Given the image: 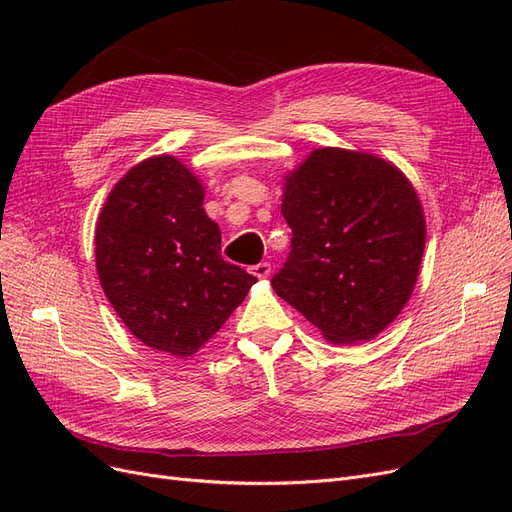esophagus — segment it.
Returning a JSON list of instances; mask_svg holds the SVG:
<instances>
[{
  "label": "esophagus",
  "mask_w": 512,
  "mask_h": 512,
  "mask_svg": "<svg viewBox=\"0 0 512 512\" xmlns=\"http://www.w3.org/2000/svg\"><path fill=\"white\" fill-rule=\"evenodd\" d=\"M252 273L256 277H260V280H265V277L271 273V265H269V262H258V265L252 267Z\"/></svg>",
  "instance_id": "obj_1"
}]
</instances>
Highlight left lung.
Returning a JSON list of instances; mask_svg holds the SVG:
<instances>
[{
  "label": "left lung",
  "instance_id": "obj_1",
  "mask_svg": "<svg viewBox=\"0 0 512 512\" xmlns=\"http://www.w3.org/2000/svg\"><path fill=\"white\" fill-rule=\"evenodd\" d=\"M292 250L271 286L331 344L369 342L401 314L425 250L410 179L374 153L322 147L284 177Z\"/></svg>",
  "mask_w": 512,
  "mask_h": 512
}]
</instances>
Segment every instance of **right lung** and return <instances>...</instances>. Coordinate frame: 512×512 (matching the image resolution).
Segmentation results:
<instances>
[{
    "label": "right lung",
    "instance_id": "1",
    "mask_svg": "<svg viewBox=\"0 0 512 512\" xmlns=\"http://www.w3.org/2000/svg\"><path fill=\"white\" fill-rule=\"evenodd\" d=\"M203 200L188 166L153 156L115 183L96 224L106 299L136 339L173 356L203 348L256 284L222 258V232Z\"/></svg>",
    "mask_w": 512,
    "mask_h": 512
}]
</instances>
